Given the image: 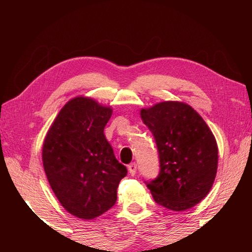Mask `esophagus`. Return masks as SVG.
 Returning a JSON list of instances; mask_svg holds the SVG:
<instances>
[{
	"label": "esophagus",
	"mask_w": 252,
	"mask_h": 252,
	"mask_svg": "<svg viewBox=\"0 0 252 252\" xmlns=\"http://www.w3.org/2000/svg\"><path fill=\"white\" fill-rule=\"evenodd\" d=\"M136 169H138V164H136L135 162H133V163H131V164L127 165V170H129V173L131 174L132 177L135 176Z\"/></svg>",
	"instance_id": "esophagus-1"
}]
</instances>
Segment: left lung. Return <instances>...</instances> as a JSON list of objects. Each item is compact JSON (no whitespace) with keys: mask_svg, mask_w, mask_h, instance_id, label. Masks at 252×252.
<instances>
[{"mask_svg":"<svg viewBox=\"0 0 252 252\" xmlns=\"http://www.w3.org/2000/svg\"><path fill=\"white\" fill-rule=\"evenodd\" d=\"M140 114L159 151L160 173L147 183L153 199L173 211L194 207L210 192L218 169V146L210 127L185 102H160Z\"/></svg>","mask_w":252,"mask_h":252,"instance_id":"obj_1","label":"left lung"}]
</instances>
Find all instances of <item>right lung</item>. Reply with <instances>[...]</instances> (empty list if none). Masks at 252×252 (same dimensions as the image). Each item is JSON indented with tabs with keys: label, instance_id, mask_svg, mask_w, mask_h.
I'll return each mask as SVG.
<instances>
[{
	"label": "right lung",
	"instance_id": "add662e5",
	"mask_svg": "<svg viewBox=\"0 0 252 252\" xmlns=\"http://www.w3.org/2000/svg\"><path fill=\"white\" fill-rule=\"evenodd\" d=\"M112 108L89 96L66 102L46 133L42 161L55 197L72 216L92 220L117 201L126 168L104 135Z\"/></svg>",
	"mask_w": 252,
	"mask_h": 252
}]
</instances>
